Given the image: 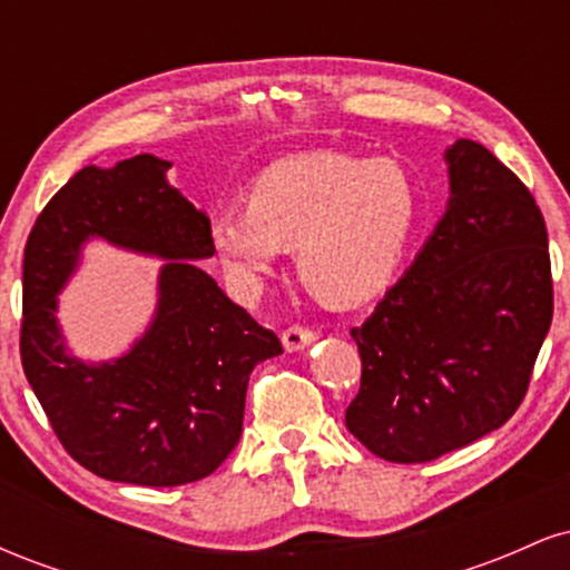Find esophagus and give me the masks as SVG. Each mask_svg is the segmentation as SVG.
Masks as SVG:
<instances>
[{
  "instance_id": "34e87169",
  "label": "esophagus",
  "mask_w": 570,
  "mask_h": 570,
  "mask_svg": "<svg viewBox=\"0 0 570 570\" xmlns=\"http://www.w3.org/2000/svg\"><path fill=\"white\" fill-rule=\"evenodd\" d=\"M316 332L307 330V326H289V330H284V335H281V343H284L286 351H303L307 348L311 343H316Z\"/></svg>"
}]
</instances>
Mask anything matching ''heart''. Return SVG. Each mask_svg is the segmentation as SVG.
I'll list each match as a JSON object with an SVG mask.
<instances>
[{
	"label": "heart",
	"mask_w": 570,
	"mask_h": 570,
	"mask_svg": "<svg viewBox=\"0 0 570 570\" xmlns=\"http://www.w3.org/2000/svg\"><path fill=\"white\" fill-rule=\"evenodd\" d=\"M417 219V189L389 158L313 149L254 176L246 206L219 208L212 244L227 278L254 294L284 248H297L303 284L326 305H362L394 278Z\"/></svg>",
	"instance_id": "obj_1"
}]
</instances>
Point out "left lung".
I'll return each mask as SVG.
<instances>
[{
  "mask_svg": "<svg viewBox=\"0 0 570 570\" xmlns=\"http://www.w3.org/2000/svg\"><path fill=\"white\" fill-rule=\"evenodd\" d=\"M444 160L448 212L351 330L362 385L345 426L394 463L434 461L503 426L552 324L547 225L533 195L472 139Z\"/></svg>",
  "mask_w": 570,
  "mask_h": 570,
  "instance_id": "obj_1",
  "label": "left lung"
}]
</instances>
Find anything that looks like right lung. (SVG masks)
<instances>
[{"instance_id":"obj_1","label":"right lung","mask_w":570,"mask_h":570,"mask_svg":"<svg viewBox=\"0 0 570 570\" xmlns=\"http://www.w3.org/2000/svg\"><path fill=\"white\" fill-rule=\"evenodd\" d=\"M168 168L155 155L85 166L42 208L23 252L26 381L80 466L144 488L219 469L240 440L248 375L284 353L195 263L214 254L212 222L168 185ZM94 237L167 259L150 330L98 365L70 356L55 318L57 292Z\"/></svg>"}]
</instances>
